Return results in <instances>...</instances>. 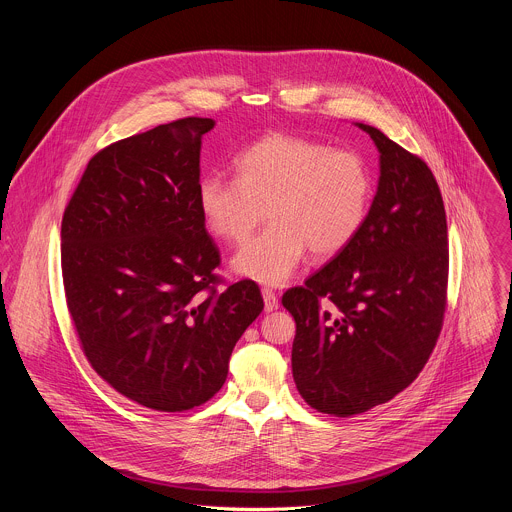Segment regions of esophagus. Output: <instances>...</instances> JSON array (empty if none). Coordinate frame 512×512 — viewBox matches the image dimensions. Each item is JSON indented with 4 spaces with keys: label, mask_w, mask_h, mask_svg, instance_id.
I'll return each instance as SVG.
<instances>
[{
    "label": "esophagus",
    "mask_w": 512,
    "mask_h": 512,
    "mask_svg": "<svg viewBox=\"0 0 512 512\" xmlns=\"http://www.w3.org/2000/svg\"><path fill=\"white\" fill-rule=\"evenodd\" d=\"M261 296H263V304H265V312H273V310H277V296L273 294L271 289H263L261 291Z\"/></svg>",
    "instance_id": "obj_1"
}]
</instances>
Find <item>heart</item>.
<instances>
[{
  "mask_svg": "<svg viewBox=\"0 0 512 512\" xmlns=\"http://www.w3.org/2000/svg\"><path fill=\"white\" fill-rule=\"evenodd\" d=\"M237 180L204 176L196 188L206 227L225 241L245 243L231 261L237 275L281 285L304 261L332 257L360 233L373 200L369 164L352 150L289 133H269L235 160Z\"/></svg>",
  "mask_w": 512,
  "mask_h": 512,
  "instance_id": "obj_1",
  "label": "heart"
}]
</instances>
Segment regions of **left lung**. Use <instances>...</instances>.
I'll use <instances>...</instances> for the list:
<instances>
[{"mask_svg": "<svg viewBox=\"0 0 512 512\" xmlns=\"http://www.w3.org/2000/svg\"><path fill=\"white\" fill-rule=\"evenodd\" d=\"M379 184L354 241L283 294L296 320L291 371L308 405L364 413L409 387L442 330L448 285L444 200L423 160L377 127Z\"/></svg>", "mask_w": 512, "mask_h": 512, "instance_id": "1", "label": "left lung"}]
</instances>
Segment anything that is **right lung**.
<instances>
[{"mask_svg": "<svg viewBox=\"0 0 512 512\" xmlns=\"http://www.w3.org/2000/svg\"><path fill=\"white\" fill-rule=\"evenodd\" d=\"M212 127L186 117L109 145L62 218L66 304L91 367L156 411L198 407L221 389L263 310L253 281L212 287L221 257L196 202Z\"/></svg>", "mask_w": 512, "mask_h": 512, "instance_id": "right-lung-1", "label": "right lung"}]
</instances>
